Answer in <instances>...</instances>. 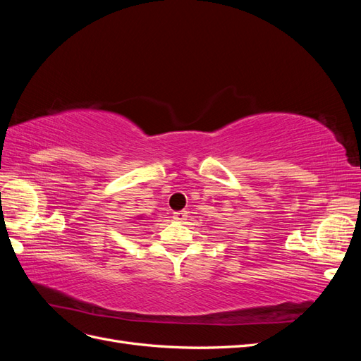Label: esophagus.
<instances>
[{
  "instance_id": "34e87169",
  "label": "esophagus",
  "mask_w": 361,
  "mask_h": 361,
  "mask_svg": "<svg viewBox=\"0 0 361 361\" xmlns=\"http://www.w3.org/2000/svg\"><path fill=\"white\" fill-rule=\"evenodd\" d=\"M187 216H188L187 211H178V212L173 214V218L176 221H185V220H187Z\"/></svg>"
}]
</instances>
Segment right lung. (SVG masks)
Segmentation results:
<instances>
[{"label": "right lung", "mask_w": 361, "mask_h": 361, "mask_svg": "<svg viewBox=\"0 0 361 361\" xmlns=\"http://www.w3.org/2000/svg\"><path fill=\"white\" fill-rule=\"evenodd\" d=\"M140 218H141V216H140Z\"/></svg>", "instance_id": "add662e5"}]
</instances>
